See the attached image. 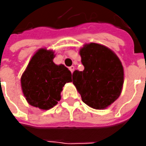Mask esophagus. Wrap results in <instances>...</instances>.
<instances>
[{
	"label": "esophagus",
	"instance_id": "obj_1",
	"mask_svg": "<svg viewBox=\"0 0 146 146\" xmlns=\"http://www.w3.org/2000/svg\"><path fill=\"white\" fill-rule=\"evenodd\" d=\"M69 70H70L71 73H73V71L75 70V66H71L70 67H69Z\"/></svg>",
	"mask_w": 146,
	"mask_h": 146
}]
</instances>
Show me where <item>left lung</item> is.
<instances>
[{"label":"left lung","instance_id":"obj_1","mask_svg":"<svg viewBox=\"0 0 146 146\" xmlns=\"http://www.w3.org/2000/svg\"><path fill=\"white\" fill-rule=\"evenodd\" d=\"M80 54L84 70H75L72 82L86 105L93 109H105L120 96L123 65L111 49L96 43L84 44Z\"/></svg>","mask_w":146,"mask_h":146}]
</instances>
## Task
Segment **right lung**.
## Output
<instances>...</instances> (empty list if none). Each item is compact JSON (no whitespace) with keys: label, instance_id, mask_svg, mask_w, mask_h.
<instances>
[{"label":"right lung","instance_id":"1","mask_svg":"<svg viewBox=\"0 0 146 146\" xmlns=\"http://www.w3.org/2000/svg\"><path fill=\"white\" fill-rule=\"evenodd\" d=\"M52 50L40 48L35 53L21 77V87L27 102L41 110H49L61 99L66 83L71 82V73L64 65L53 62Z\"/></svg>","mask_w":146,"mask_h":146}]
</instances>
